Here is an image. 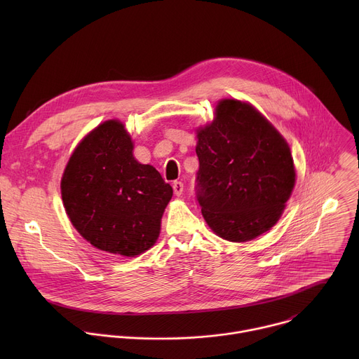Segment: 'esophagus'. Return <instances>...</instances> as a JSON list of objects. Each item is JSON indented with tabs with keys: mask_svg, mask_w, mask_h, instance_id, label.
<instances>
[{
	"mask_svg": "<svg viewBox=\"0 0 359 359\" xmlns=\"http://www.w3.org/2000/svg\"><path fill=\"white\" fill-rule=\"evenodd\" d=\"M173 191L176 196H180L183 193V183L182 182H173Z\"/></svg>",
	"mask_w": 359,
	"mask_h": 359,
	"instance_id": "esophagus-1",
	"label": "esophagus"
}]
</instances>
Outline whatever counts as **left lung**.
I'll use <instances>...</instances> for the list:
<instances>
[{"label":"left lung","instance_id":"1","mask_svg":"<svg viewBox=\"0 0 359 359\" xmlns=\"http://www.w3.org/2000/svg\"><path fill=\"white\" fill-rule=\"evenodd\" d=\"M197 200L209 227L243 243L270 230L295 183L291 150L245 102L223 99L215 121L197 130Z\"/></svg>","mask_w":359,"mask_h":359}]
</instances>
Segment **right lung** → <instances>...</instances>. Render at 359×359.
<instances>
[{"label":"right lung","instance_id":"obj_1","mask_svg":"<svg viewBox=\"0 0 359 359\" xmlns=\"http://www.w3.org/2000/svg\"><path fill=\"white\" fill-rule=\"evenodd\" d=\"M119 121L95 128L76 146L61 180L67 215L93 247L135 257L156 243L173 189L133 158Z\"/></svg>","mask_w":359,"mask_h":359}]
</instances>
